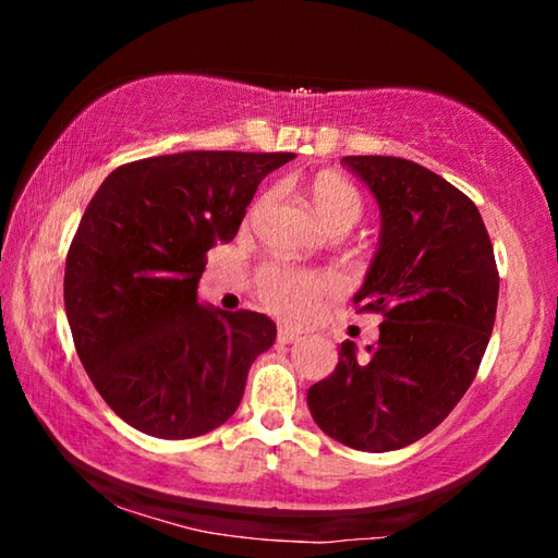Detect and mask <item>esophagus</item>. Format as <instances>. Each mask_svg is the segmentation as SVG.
Listing matches in <instances>:
<instances>
[{"instance_id": "34e87169", "label": "esophagus", "mask_w": 558, "mask_h": 558, "mask_svg": "<svg viewBox=\"0 0 558 558\" xmlns=\"http://www.w3.org/2000/svg\"><path fill=\"white\" fill-rule=\"evenodd\" d=\"M295 339H300L298 329H292V327H288V325H280V327H278V342L290 344V342H295Z\"/></svg>"}]
</instances>
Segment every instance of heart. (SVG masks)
I'll return each mask as SVG.
<instances>
[{
    "instance_id": "obj_1",
    "label": "heart",
    "mask_w": 558,
    "mask_h": 558,
    "mask_svg": "<svg viewBox=\"0 0 558 558\" xmlns=\"http://www.w3.org/2000/svg\"><path fill=\"white\" fill-rule=\"evenodd\" d=\"M272 189L258 196L253 211L268 204ZM310 199L329 231H349L364 216V196L359 189L337 174H319L310 186ZM337 280L317 270L266 263L256 270V295L272 313L290 319L313 315L319 300L332 295Z\"/></svg>"
}]
</instances>
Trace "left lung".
Wrapping results in <instances>:
<instances>
[{
  "label": "left lung",
  "mask_w": 558,
  "mask_h": 558,
  "mask_svg": "<svg viewBox=\"0 0 558 558\" xmlns=\"http://www.w3.org/2000/svg\"><path fill=\"white\" fill-rule=\"evenodd\" d=\"M342 165L381 209V243L354 307L384 323L366 359L342 342L307 405L349 448L399 450L440 426L470 389L495 327L499 272L483 216L458 186L401 157Z\"/></svg>",
  "instance_id": "obj_1"
}]
</instances>
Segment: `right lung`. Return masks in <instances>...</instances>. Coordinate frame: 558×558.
Returning <instances> with one entry per match:
<instances>
[{"instance_id": "add662e5", "label": "right lung", "mask_w": 558, "mask_h": 558, "mask_svg": "<svg viewBox=\"0 0 558 558\" xmlns=\"http://www.w3.org/2000/svg\"><path fill=\"white\" fill-rule=\"evenodd\" d=\"M292 153L159 155L120 165L93 196L65 256L75 352L122 421L155 438L219 428L239 409L276 323L199 305L206 251L239 233L260 179Z\"/></svg>"}]
</instances>
